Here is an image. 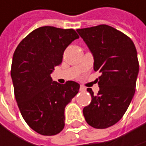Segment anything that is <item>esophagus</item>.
Masks as SVG:
<instances>
[{"instance_id": "esophagus-1", "label": "esophagus", "mask_w": 146, "mask_h": 146, "mask_svg": "<svg viewBox=\"0 0 146 146\" xmlns=\"http://www.w3.org/2000/svg\"><path fill=\"white\" fill-rule=\"evenodd\" d=\"M79 90H80V91H85V90H86V89H85L84 86H82V85H81V86H80V88H79Z\"/></svg>"}]
</instances>
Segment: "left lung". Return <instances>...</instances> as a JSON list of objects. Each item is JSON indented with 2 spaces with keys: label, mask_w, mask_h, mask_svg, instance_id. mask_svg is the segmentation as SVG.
<instances>
[{
  "label": "left lung",
  "mask_w": 146,
  "mask_h": 146,
  "mask_svg": "<svg viewBox=\"0 0 146 146\" xmlns=\"http://www.w3.org/2000/svg\"><path fill=\"white\" fill-rule=\"evenodd\" d=\"M77 32L93 54L94 70L102 73L97 95L87 90L92 100L83 113L91 127L106 129L123 117L133 97L139 73L137 50L129 36L106 24Z\"/></svg>",
  "instance_id": "left-lung-1"
}]
</instances>
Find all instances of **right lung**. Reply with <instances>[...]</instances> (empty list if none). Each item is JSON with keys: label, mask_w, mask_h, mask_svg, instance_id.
<instances>
[{"label": "right lung", "mask_w": 146, "mask_h": 146, "mask_svg": "<svg viewBox=\"0 0 146 146\" xmlns=\"http://www.w3.org/2000/svg\"><path fill=\"white\" fill-rule=\"evenodd\" d=\"M78 38L72 29L44 26L15 50L11 68L15 98L24 121L40 134L55 135L63 129L65 107L78 92V83L60 84L50 77L66 48Z\"/></svg>", "instance_id": "right-lung-1"}]
</instances>
